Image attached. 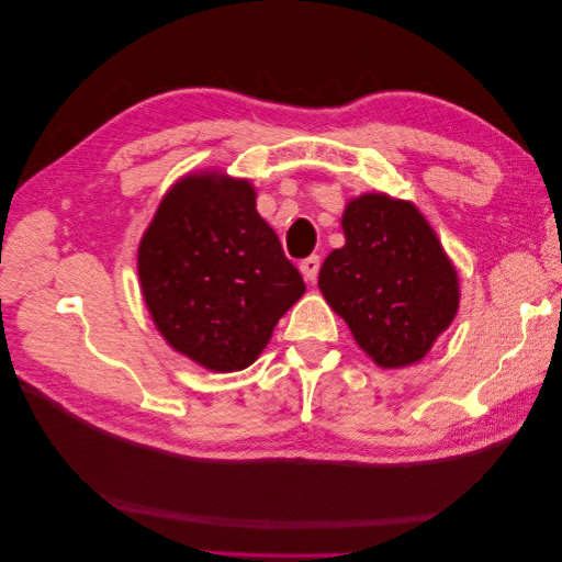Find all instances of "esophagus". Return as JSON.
I'll use <instances>...</instances> for the list:
<instances>
[{
  "label": "esophagus",
  "mask_w": 562,
  "mask_h": 562,
  "mask_svg": "<svg viewBox=\"0 0 562 562\" xmlns=\"http://www.w3.org/2000/svg\"><path fill=\"white\" fill-rule=\"evenodd\" d=\"M318 269H321V258H318V255H310L307 260H302V262H300L302 277H304V281H310V283H314V281H316V277H318Z\"/></svg>",
  "instance_id": "1"
}]
</instances>
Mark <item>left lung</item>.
Returning a JSON list of instances; mask_svg holds the SVG:
<instances>
[{
  "label": "left lung",
  "mask_w": 562,
  "mask_h": 562,
  "mask_svg": "<svg viewBox=\"0 0 562 562\" xmlns=\"http://www.w3.org/2000/svg\"><path fill=\"white\" fill-rule=\"evenodd\" d=\"M345 246L318 271V288L380 368L422 361L459 310L457 271L411 201L351 199Z\"/></svg>",
  "instance_id": "1"
}]
</instances>
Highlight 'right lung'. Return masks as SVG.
I'll return each mask as SVG.
<instances>
[{
	"instance_id": "right-lung-1",
	"label": "right lung",
	"mask_w": 562,
	"mask_h": 562,
	"mask_svg": "<svg viewBox=\"0 0 562 562\" xmlns=\"http://www.w3.org/2000/svg\"><path fill=\"white\" fill-rule=\"evenodd\" d=\"M138 277L166 342L213 372L248 368L304 295L277 232L255 211L252 184L217 171L184 176L161 199L140 239Z\"/></svg>"
}]
</instances>
